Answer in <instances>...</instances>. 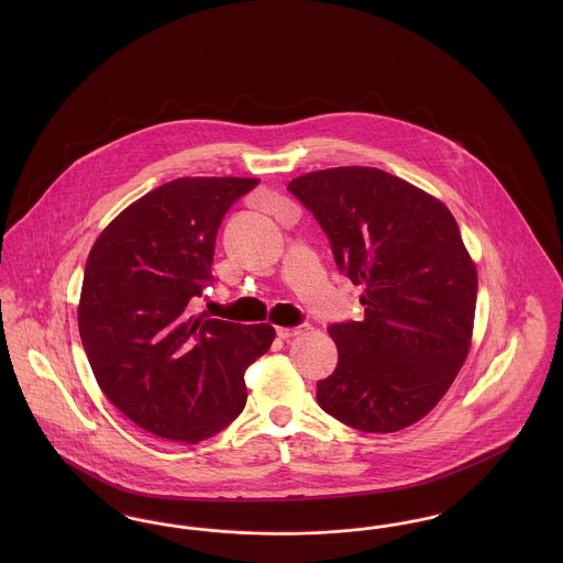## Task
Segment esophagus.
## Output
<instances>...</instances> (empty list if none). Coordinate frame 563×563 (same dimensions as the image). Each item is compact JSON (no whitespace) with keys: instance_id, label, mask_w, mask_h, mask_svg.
<instances>
[{"instance_id":"34e87169","label":"esophagus","mask_w":563,"mask_h":563,"mask_svg":"<svg viewBox=\"0 0 563 563\" xmlns=\"http://www.w3.org/2000/svg\"><path fill=\"white\" fill-rule=\"evenodd\" d=\"M308 329H310V324H299V327H278V329H276V333H278V338H280V340H291L295 335L306 333Z\"/></svg>"}]
</instances>
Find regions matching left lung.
<instances>
[{
	"mask_svg": "<svg viewBox=\"0 0 563 563\" xmlns=\"http://www.w3.org/2000/svg\"><path fill=\"white\" fill-rule=\"evenodd\" d=\"M287 188L363 287L365 321L329 327L338 367L317 384L319 405L363 432L416 424L450 390L473 340L477 268L454 214L372 166L306 173Z\"/></svg>",
	"mask_w": 563,
	"mask_h": 563,
	"instance_id": "obj_1",
	"label": "left lung"
}]
</instances>
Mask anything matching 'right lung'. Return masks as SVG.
<instances>
[{
    "label": "right lung",
    "instance_id": "obj_1",
    "mask_svg": "<svg viewBox=\"0 0 563 563\" xmlns=\"http://www.w3.org/2000/svg\"><path fill=\"white\" fill-rule=\"evenodd\" d=\"M246 177H181L141 196L92 244L78 327L97 384L129 420L161 439L198 443L246 402L244 372L274 327L194 314L213 280L214 239Z\"/></svg>",
    "mask_w": 563,
    "mask_h": 563
}]
</instances>
